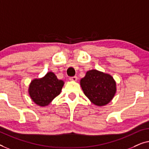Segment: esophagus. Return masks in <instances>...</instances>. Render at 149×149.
<instances>
[{
	"instance_id": "obj_1",
	"label": "esophagus",
	"mask_w": 149,
	"mask_h": 149,
	"mask_svg": "<svg viewBox=\"0 0 149 149\" xmlns=\"http://www.w3.org/2000/svg\"><path fill=\"white\" fill-rule=\"evenodd\" d=\"M70 79L71 81H76L77 80V76H74V77H70Z\"/></svg>"
}]
</instances>
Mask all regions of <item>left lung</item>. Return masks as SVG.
I'll use <instances>...</instances> for the list:
<instances>
[{"mask_svg": "<svg viewBox=\"0 0 149 149\" xmlns=\"http://www.w3.org/2000/svg\"><path fill=\"white\" fill-rule=\"evenodd\" d=\"M80 86L92 103L98 107L104 106L111 101L117 91L113 77L96 70L88 71L85 77L81 79Z\"/></svg>", "mask_w": 149, "mask_h": 149, "instance_id": "left-lung-1", "label": "left lung"}]
</instances>
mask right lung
Instances as JSON below:
<instances>
[{
    "instance_id": "add662e5",
    "label": "right lung",
    "mask_w": 149,
    "mask_h": 149,
    "mask_svg": "<svg viewBox=\"0 0 149 149\" xmlns=\"http://www.w3.org/2000/svg\"><path fill=\"white\" fill-rule=\"evenodd\" d=\"M64 81L49 72L41 78L33 79L29 86L28 93L37 105L46 107L61 93Z\"/></svg>"
}]
</instances>
